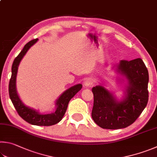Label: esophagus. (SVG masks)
<instances>
[{
    "instance_id": "1",
    "label": "esophagus",
    "mask_w": 157,
    "mask_h": 157,
    "mask_svg": "<svg viewBox=\"0 0 157 157\" xmlns=\"http://www.w3.org/2000/svg\"><path fill=\"white\" fill-rule=\"evenodd\" d=\"M92 84H93V79L91 78H86L84 82V85L86 87L90 86L91 85H92Z\"/></svg>"
}]
</instances>
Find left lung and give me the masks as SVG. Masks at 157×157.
<instances>
[{
  "label": "left lung",
  "mask_w": 157,
  "mask_h": 157,
  "mask_svg": "<svg viewBox=\"0 0 157 157\" xmlns=\"http://www.w3.org/2000/svg\"><path fill=\"white\" fill-rule=\"evenodd\" d=\"M119 70L129 82L127 97L117 102L112 94L101 86L92 88L93 107L91 116L97 125L104 129H120L135 122L148 101L147 85L149 75L141 58L121 60Z\"/></svg>",
  "instance_id": "obj_1"
}]
</instances>
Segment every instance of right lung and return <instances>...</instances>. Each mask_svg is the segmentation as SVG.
Here are the masks:
<instances>
[{
    "label": "right lung",
    "mask_w": 157,
    "mask_h": 157,
    "mask_svg": "<svg viewBox=\"0 0 157 157\" xmlns=\"http://www.w3.org/2000/svg\"><path fill=\"white\" fill-rule=\"evenodd\" d=\"M38 38L33 39L25 45L18 56L14 59L11 67V76L9 83V95L14 108L21 117L28 123L36 126H49L58 124L62 120L66 113L69 101L82 88V84L75 85L67 90L56 101L57 108L55 113L47 115H40L38 112L25 106L19 99L16 89V78L20 62L29 49V48L38 41Z\"/></svg>",
    "instance_id": "add662e5"
}]
</instances>
